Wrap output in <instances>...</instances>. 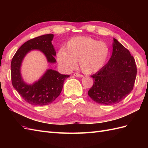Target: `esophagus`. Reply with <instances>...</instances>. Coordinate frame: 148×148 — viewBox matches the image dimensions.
Wrapping results in <instances>:
<instances>
[{"mask_svg":"<svg viewBox=\"0 0 148 148\" xmlns=\"http://www.w3.org/2000/svg\"><path fill=\"white\" fill-rule=\"evenodd\" d=\"M73 75L75 76V77H79V78H82L83 77V75L79 74V73H75L73 74Z\"/></svg>","mask_w":148,"mask_h":148,"instance_id":"1","label":"esophagus"}]
</instances>
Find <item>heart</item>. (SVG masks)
<instances>
[{
	"label": "heart",
	"mask_w": 148,
	"mask_h": 148,
	"mask_svg": "<svg viewBox=\"0 0 148 148\" xmlns=\"http://www.w3.org/2000/svg\"><path fill=\"white\" fill-rule=\"evenodd\" d=\"M109 55V49L106 42L89 37L78 36L69 40L58 52L57 60L66 71L73 69L78 60L83 72L92 73L104 65Z\"/></svg>",
	"instance_id": "1"
}]
</instances>
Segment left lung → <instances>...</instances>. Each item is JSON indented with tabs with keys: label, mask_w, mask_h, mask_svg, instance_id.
Wrapping results in <instances>:
<instances>
[{
	"label": "left lung",
	"mask_w": 148,
	"mask_h": 148,
	"mask_svg": "<svg viewBox=\"0 0 148 148\" xmlns=\"http://www.w3.org/2000/svg\"><path fill=\"white\" fill-rule=\"evenodd\" d=\"M112 54L108 63L91 75L94 83L88 94L97 103L113 105L122 101L135 84L137 69L130 51L114 38Z\"/></svg>",
	"instance_id": "1"
}]
</instances>
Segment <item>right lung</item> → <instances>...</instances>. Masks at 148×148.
<instances>
[{"mask_svg": "<svg viewBox=\"0 0 148 148\" xmlns=\"http://www.w3.org/2000/svg\"><path fill=\"white\" fill-rule=\"evenodd\" d=\"M53 34L40 36L25 42L12 58L11 62L12 83L13 88L30 104L45 106L54 101L60 95L63 88L64 80L69 75H62L52 69L47 70L46 73L38 82L32 84L24 82L21 77L20 68L22 61L28 52L32 50L41 51L49 63H56L54 56L56 52L52 44Z\"/></svg>", "mask_w": 148, "mask_h": 148, "instance_id": "1", "label": "right lung"}]
</instances>
